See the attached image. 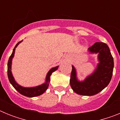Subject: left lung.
I'll list each match as a JSON object with an SVG mask.
<instances>
[{
	"instance_id": "obj_1",
	"label": "left lung",
	"mask_w": 120,
	"mask_h": 120,
	"mask_svg": "<svg viewBox=\"0 0 120 120\" xmlns=\"http://www.w3.org/2000/svg\"><path fill=\"white\" fill-rule=\"evenodd\" d=\"M88 51L90 53L98 54L97 68L84 80L80 81L77 79L75 67L72 65L70 83L77 94L91 96L98 94L109 83L114 69V59L108 45L104 43L97 42L89 47Z\"/></svg>"
}]
</instances>
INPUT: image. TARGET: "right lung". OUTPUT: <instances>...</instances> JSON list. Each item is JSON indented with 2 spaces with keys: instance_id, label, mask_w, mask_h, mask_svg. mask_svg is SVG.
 Listing matches in <instances>:
<instances>
[{
  "instance_id": "obj_1",
  "label": "right lung",
  "mask_w": 120,
  "mask_h": 120,
  "mask_svg": "<svg viewBox=\"0 0 120 120\" xmlns=\"http://www.w3.org/2000/svg\"><path fill=\"white\" fill-rule=\"evenodd\" d=\"M23 41V40H22ZM22 41H20L17 44H16V45L15 46L14 49H13L12 51V53L11 54V55L10 56L9 58V60H8V79H9V82H10L11 84L13 86V87L14 88L15 90L19 92L20 94H21L22 95H23L24 96H26V97H36V96H38L43 94L44 92L47 90V89L48 88L49 85L50 80V77L51 75L52 74L53 72L55 71L56 70H57L58 68V67L56 66L55 67L52 68L49 72L47 73V75H46V77H45V82L43 84L37 86H34V87H23L22 86L20 85L19 84H18L16 82V81L15 80L13 76H12V72H11V65H12V58H14V56L15 53V48L17 47V45H19L21 42H22Z\"/></svg>"
}]
</instances>
